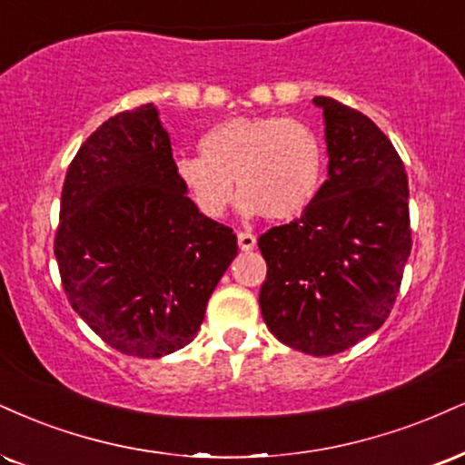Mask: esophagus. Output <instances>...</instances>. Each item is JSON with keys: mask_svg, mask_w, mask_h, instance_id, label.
Returning <instances> with one entry per match:
<instances>
[{"mask_svg": "<svg viewBox=\"0 0 465 465\" xmlns=\"http://www.w3.org/2000/svg\"><path fill=\"white\" fill-rule=\"evenodd\" d=\"M255 236L251 232H238V244H240V249L242 251H251V249H255Z\"/></svg>", "mask_w": 465, "mask_h": 465, "instance_id": "esophagus-1", "label": "esophagus"}]
</instances>
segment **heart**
<instances>
[{
  "label": "heart",
  "instance_id": "obj_1",
  "mask_svg": "<svg viewBox=\"0 0 465 465\" xmlns=\"http://www.w3.org/2000/svg\"><path fill=\"white\" fill-rule=\"evenodd\" d=\"M197 155L175 162L179 183L205 216L233 201L244 214L290 221L314 203L324 182L327 149L316 127L290 116H238L210 127Z\"/></svg>",
  "mask_w": 465,
  "mask_h": 465
}]
</instances>
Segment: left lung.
I'll return each mask as SVG.
<instances>
[{"mask_svg":"<svg viewBox=\"0 0 465 465\" xmlns=\"http://www.w3.org/2000/svg\"><path fill=\"white\" fill-rule=\"evenodd\" d=\"M322 108L329 179L314 203L257 240L266 260L260 310L279 342L342 353L377 331L411 253L410 186L390 138L331 97Z\"/></svg>","mask_w":465,"mask_h":465,"instance_id":"8db88e82","label":"left lung"}]
</instances>
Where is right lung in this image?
<instances>
[{
	"instance_id": "right-lung-1",
	"label": "right lung",
	"mask_w": 465,
	"mask_h": 465,
	"mask_svg": "<svg viewBox=\"0 0 465 465\" xmlns=\"http://www.w3.org/2000/svg\"><path fill=\"white\" fill-rule=\"evenodd\" d=\"M54 253L82 321L119 353L155 360L193 342L238 240L186 197L147 104L110 116L71 160Z\"/></svg>"
}]
</instances>
